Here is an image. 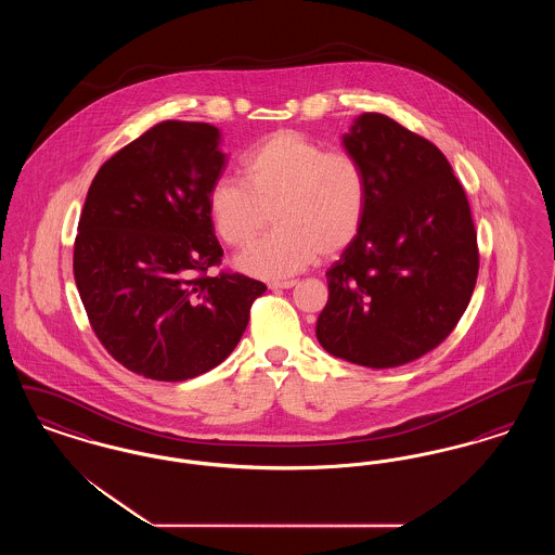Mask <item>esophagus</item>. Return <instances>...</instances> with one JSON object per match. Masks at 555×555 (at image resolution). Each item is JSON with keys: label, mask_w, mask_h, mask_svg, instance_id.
Masks as SVG:
<instances>
[{"label": "esophagus", "mask_w": 555, "mask_h": 555, "mask_svg": "<svg viewBox=\"0 0 555 555\" xmlns=\"http://www.w3.org/2000/svg\"><path fill=\"white\" fill-rule=\"evenodd\" d=\"M299 281H295V279H291V281H270L268 283V287L270 289H291V287H295Z\"/></svg>", "instance_id": "1"}]
</instances>
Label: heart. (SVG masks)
<instances>
[{
  "label": "heart",
  "instance_id": "obj_1",
  "mask_svg": "<svg viewBox=\"0 0 555 555\" xmlns=\"http://www.w3.org/2000/svg\"><path fill=\"white\" fill-rule=\"evenodd\" d=\"M241 181L211 185L208 211L216 233L245 247L273 211L278 227L247 247L237 266L262 279H283L322 256L344 251L360 235L369 210L364 164L349 152H326L297 131L272 132L238 162Z\"/></svg>",
  "mask_w": 555,
  "mask_h": 555
}]
</instances>
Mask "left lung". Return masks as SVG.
Listing matches in <instances>:
<instances>
[{
  "mask_svg": "<svg viewBox=\"0 0 555 555\" xmlns=\"http://www.w3.org/2000/svg\"><path fill=\"white\" fill-rule=\"evenodd\" d=\"M364 164L369 210L328 268L320 345L369 369H396L448 339L478 276L466 193L437 145L393 118L362 114L344 137Z\"/></svg>",
  "mask_w": 555,
  "mask_h": 555,
  "instance_id": "8db88e82",
  "label": "left lung"
}]
</instances>
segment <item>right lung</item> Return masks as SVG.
<instances>
[{
	"label": "right lung",
	"instance_id": "right-lung-1",
	"mask_svg": "<svg viewBox=\"0 0 555 555\" xmlns=\"http://www.w3.org/2000/svg\"><path fill=\"white\" fill-rule=\"evenodd\" d=\"M220 131L164 120L116 152L89 186L75 281L93 333L125 369L186 380L237 347L264 283L222 262L208 193L220 179Z\"/></svg>",
	"mask_w": 555,
	"mask_h": 555
}]
</instances>
